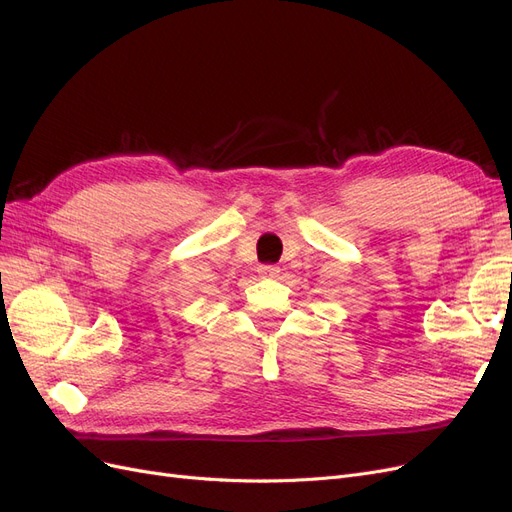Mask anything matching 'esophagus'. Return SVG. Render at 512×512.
Returning <instances> with one entry per match:
<instances>
[{"instance_id": "1", "label": "esophagus", "mask_w": 512, "mask_h": 512, "mask_svg": "<svg viewBox=\"0 0 512 512\" xmlns=\"http://www.w3.org/2000/svg\"><path fill=\"white\" fill-rule=\"evenodd\" d=\"M259 274L263 278H276L280 274V268L278 265H259Z\"/></svg>"}]
</instances>
